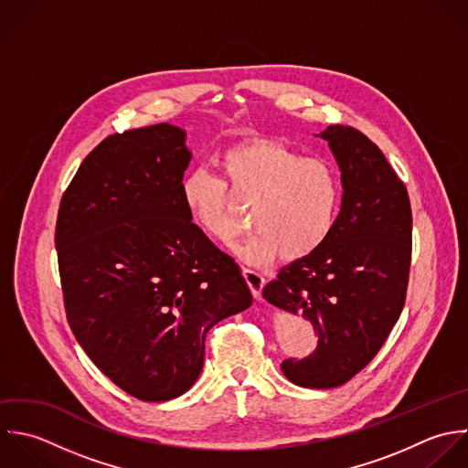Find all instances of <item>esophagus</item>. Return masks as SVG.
<instances>
[{
	"label": "esophagus",
	"mask_w": 468,
	"mask_h": 468,
	"mask_svg": "<svg viewBox=\"0 0 468 468\" xmlns=\"http://www.w3.org/2000/svg\"><path fill=\"white\" fill-rule=\"evenodd\" d=\"M242 273H244V279H246V282H248V286H250L253 297H255V299H261L262 288H264V282H266L264 277H262L259 271H255V270H244Z\"/></svg>",
	"instance_id": "1"
}]
</instances>
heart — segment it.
I'll use <instances>...</instances> for the list:
<instances>
[{"label":"heart","mask_w":468,"mask_h":468,"mask_svg":"<svg viewBox=\"0 0 468 468\" xmlns=\"http://www.w3.org/2000/svg\"><path fill=\"white\" fill-rule=\"evenodd\" d=\"M215 164L218 176L206 169L184 176L182 204L193 222L218 242L235 235V204H250L255 231L237 246L246 262L264 266L279 255L288 262L304 261L334 233L343 182L330 160L303 156L273 140H250L222 151Z\"/></svg>","instance_id":"1"}]
</instances>
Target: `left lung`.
Here are the masks:
<instances>
[{"mask_svg": "<svg viewBox=\"0 0 468 468\" xmlns=\"http://www.w3.org/2000/svg\"><path fill=\"white\" fill-rule=\"evenodd\" d=\"M321 136L345 189L335 229L262 292L270 304L312 323L319 337L312 356L281 365L306 388L341 387L376 357L403 312L412 261L410 198L381 149L350 125H330Z\"/></svg>", "mask_w": 468, "mask_h": 468, "instance_id": "obj_1", "label": "left lung"}]
</instances>
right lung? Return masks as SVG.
Segmentation results:
<instances>
[{
    "label": "right lung",
    "instance_id": "right-lung-1",
    "mask_svg": "<svg viewBox=\"0 0 468 468\" xmlns=\"http://www.w3.org/2000/svg\"><path fill=\"white\" fill-rule=\"evenodd\" d=\"M184 142L169 123L107 136L58 209L69 326L100 372L140 401L187 392L202 372L206 334L253 303L237 262L182 204Z\"/></svg>",
    "mask_w": 468,
    "mask_h": 468
}]
</instances>
